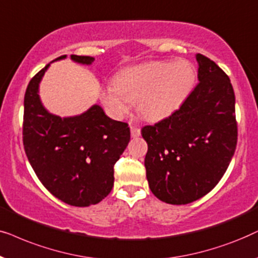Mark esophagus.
I'll use <instances>...</instances> for the list:
<instances>
[{"instance_id":"obj_1","label":"esophagus","mask_w":258,"mask_h":258,"mask_svg":"<svg viewBox=\"0 0 258 258\" xmlns=\"http://www.w3.org/2000/svg\"><path fill=\"white\" fill-rule=\"evenodd\" d=\"M140 136V128L135 126H131V137L132 138H137V137Z\"/></svg>"}]
</instances>
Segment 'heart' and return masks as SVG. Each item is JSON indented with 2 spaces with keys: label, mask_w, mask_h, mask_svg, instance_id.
Masks as SVG:
<instances>
[{
  "label": "heart",
  "mask_w": 258,
  "mask_h": 258,
  "mask_svg": "<svg viewBox=\"0 0 258 258\" xmlns=\"http://www.w3.org/2000/svg\"><path fill=\"white\" fill-rule=\"evenodd\" d=\"M196 70L190 61H152L123 68L116 73L114 84L101 91L107 111L121 118L137 101L144 119L157 122L172 115L191 93Z\"/></svg>",
  "instance_id": "b5f03b06"
}]
</instances>
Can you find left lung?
<instances>
[{
	"label": "left lung",
	"mask_w": 258,
	"mask_h": 258,
	"mask_svg": "<svg viewBox=\"0 0 258 258\" xmlns=\"http://www.w3.org/2000/svg\"><path fill=\"white\" fill-rule=\"evenodd\" d=\"M198 85L172 115L144 126L146 177L161 202L188 204L209 194L228 169L237 145L235 93L228 75L202 54Z\"/></svg>",
	"instance_id": "obj_1"
}]
</instances>
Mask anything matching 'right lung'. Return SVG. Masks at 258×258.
<instances>
[{
  "mask_svg": "<svg viewBox=\"0 0 258 258\" xmlns=\"http://www.w3.org/2000/svg\"><path fill=\"white\" fill-rule=\"evenodd\" d=\"M66 59V55L55 59ZM91 64L92 56L71 55ZM49 63L29 81L25 94L23 146L41 183L51 195L73 207L101 202L113 187L114 164L131 138L126 122L108 118L99 105L61 118L43 107L39 85Z\"/></svg>",
  "mask_w": 258,
  "mask_h": 258,
  "instance_id": "1",
  "label": "right lung"
}]
</instances>
